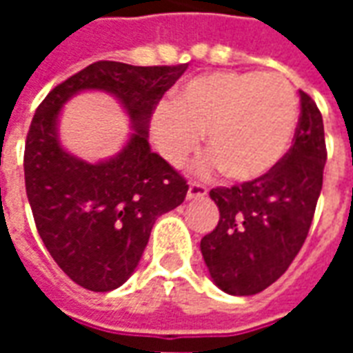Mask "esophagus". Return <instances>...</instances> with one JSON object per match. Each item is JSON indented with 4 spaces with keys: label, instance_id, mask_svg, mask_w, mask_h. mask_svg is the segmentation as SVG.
Listing matches in <instances>:
<instances>
[{
    "label": "esophagus",
    "instance_id": "34e87169",
    "mask_svg": "<svg viewBox=\"0 0 353 353\" xmlns=\"http://www.w3.org/2000/svg\"><path fill=\"white\" fill-rule=\"evenodd\" d=\"M208 194V189L202 183H196V181H192L189 185V191H187V199L194 200V199H204Z\"/></svg>",
    "mask_w": 353,
    "mask_h": 353
}]
</instances>
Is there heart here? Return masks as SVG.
<instances>
[{
    "mask_svg": "<svg viewBox=\"0 0 353 353\" xmlns=\"http://www.w3.org/2000/svg\"><path fill=\"white\" fill-rule=\"evenodd\" d=\"M299 123L295 88L278 73L214 72L187 81L153 119L161 154L181 166L206 134V170L234 181L266 176L288 153Z\"/></svg>",
    "mask_w": 353,
    "mask_h": 353,
    "instance_id": "b5f03b06",
    "label": "heart"
}]
</instances>
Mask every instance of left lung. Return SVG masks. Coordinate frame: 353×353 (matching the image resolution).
<instances>
[{
  "mask_svg": "<svg viewBox=\"0 0 353 353\" xmlns=\"http://www.w3.org/2000/svg\"><path fill=\"white\" fill-rule=\"evenodd\" d=\"M325 161L323 119L301 90L293 145L278 166L255 181L210 191L219 223L202 238L200 252L221 291L255 295L288 270L308 236Z\"/></svg>",
  "mask_w": 353,
  "mask_h": 353,
  "instance_id": "left-lung-1",
  "label": "left lung"
}]
</instances>
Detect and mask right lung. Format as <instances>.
Returning <instances> with one entry per match:
<instances>
[{"label": "right lung", "instance_id": "right-lung-1", "mask_svg": "<svg viewBox=\"0 0 353 353\" xmlns=\"http://www.w3.org/2000/svg\"><path fill=\"white\" fill-rule=\"evenodd\" d=\"M185 70L187 64L100 60L52 88L35 111L24 149L28 200L50 257L81 288H121L136 270L157 217L185 200L187 181L147 141L157 103ZM85 90L117 97L134 130L115 157L100 163L68 154L57 136L63 103Z\"/></svg>", "mask_w": 353, "mask_h": 353}]
</instances>
